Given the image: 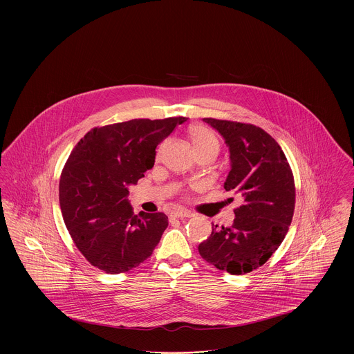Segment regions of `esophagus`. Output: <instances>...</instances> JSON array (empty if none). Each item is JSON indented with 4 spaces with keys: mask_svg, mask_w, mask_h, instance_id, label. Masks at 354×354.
Listing matches in <instances>:
<instances>
[{
    "mask_svg": "<svg viewBox=\"0 0 354 354\" xmlns=\"http://www.w3.org/2000/svg\"><path fill=\"white\" fill-rule=\"evenodd\" d=\"M192 216V212L188 211V209H176L171 214V218H178V219H182V218H191Z\"/></svg>",
    "mask_w": 354,
    "mask_h": 354,
    "instance_id": "esophagus-1",
    "label": "esophagus"
}]
</instances>
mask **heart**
<instances>
[{"label":"heart","mask_w":354,"mask_h":354,"mask_svg":"<svg viewBox=\"0 0 354 354\" xmlns=\"http://www.w3.org/2000/svg\"><path fill=\"white\" fill-rule=\"evenodd\" d=\"M188 136H189V140L192 143V147L195 152L203 151V150H219V142H218V138L215 135L212 134L208 129L203 127V126H192L189 130H188ZM165 149V145L159 149L158 155H160L162 151Z\"/></svg>","instance_id":"heart-1"}]
</instances>
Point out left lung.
<instances>
[{
    "label": "left lung",
    "mask_w": 354,
    "mask_h": 354,
    "mask_svg": "<svg viewBox=\"0 0 354 354\" xmlns=\"http://www.w3.org/2000/svg\"><path fill=\"white\" fill-rule=\"evenodd\" d=\"M223 138L231 171L225 191L241 198L231 227L212 224L209 237L199 244L205 261L231 274L261 267L284 240L295 209V182L279 143L253 124L204 118Z\"/></svg>",
    "instance_id": "left-lung-1"
}]
</instances>
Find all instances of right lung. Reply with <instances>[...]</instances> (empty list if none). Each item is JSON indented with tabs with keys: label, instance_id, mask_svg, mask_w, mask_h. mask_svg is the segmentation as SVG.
Wrapping results in <instances>:
<instances>
[{
	"label": "right lung",
	"instance_id": "add662e5",
	"mask_svg": "<svg viewBox=\"0 0 354 354\" xmlns=\"http://www.w3.org/2000/svg\"><path fill=\"white\" fill-rule=\"evenodd\" d=\"M185 120L133 119L95 127L70 153L59 204L68 234L91 266L117 274L151 256L169 218L163 212L134 215L129 185L153 167L156 146Z\"/></svg>",
	"mask_w": 354,
	"mask_h": 354
}]
</instances>
